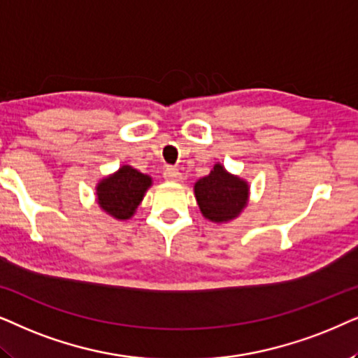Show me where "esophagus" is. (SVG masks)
Wrapping results in <instances>:
<instances>
[{
    "mask_svg": "<svg viewBox=\"0 0 358 358\" xmlns=\"http://www.w3.org/2000/svg\"><path fill=\"white\" fill-rule=\"evenodd\" d=\"M164 178L166 180V182L176 183L182 180V173H180L176 169H173V166H169V169H165V171H164Z\"/></svg>",
    "mask_w": 358,
    "mask_h": 358,
    "instance_id": "esophagus-1",
    "label": "esophagus"
}]
</instances>
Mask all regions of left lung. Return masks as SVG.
I'll return each mask as SVG.
<instances>
[{
    "mask_svg": "<svg viewBox=\"0 0 358 358\" xmlns=\"http://www.w3.org/2000/svg\"><path fill=\"white\" fill-rule=\"evenodd\" d=\"M193 189L203 217L216 224L239 217L250 196L249 182L227 171L219 162L214 164L209 175L194 183Z\"/></svg>",
    "mask_w": 358,
    "mask_h": 358,
    "instance_id": "obj_1",
    "label": "left lung"
}]
</instances>
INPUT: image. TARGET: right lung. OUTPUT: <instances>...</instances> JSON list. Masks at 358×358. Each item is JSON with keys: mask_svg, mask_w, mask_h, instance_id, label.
<instances>
[{"mask_svg": "<svg viewBox=\"0 0 358 358\" xmlns=\"http://www.w3.org/2000/svg\"><path fill=\"white\" fill-rule=\"evenodd\" d=\"M150 187L152 178L149 175L141 173L131 165H122L114 173L99 180L96 203L111 217L126 221L134 216Z\"/></svg>", "mask_w": 358, "mask_h": 358, "instance_id": "1", "label": "right lung"}]
</instances>
